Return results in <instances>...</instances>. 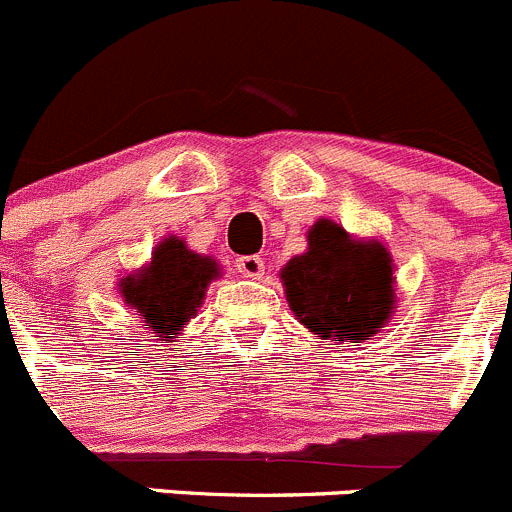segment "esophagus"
<instances>
[{"mask_svg": "<svg viewBox=\"0 0 512 512\" xmlns=\"http://www.w3.org/2000/svg\"><path fill=\"white\" fill-rule=\"evenodd\" d=\"M236 268H239L241 276L261 278L263 276V258L261 256H241L239 261H236Z\"/></svg>", "mask_w": 512, "mask_h": 512, "instance_id": "esophagus-1", "label": "esophagus"}]
</instances>
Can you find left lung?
<instances>
[{
	"label": "left lung",
	"instance_id": "obj_1",
	"mask_svg": "<svg viewBox=\"0 0 512 512\" xmlns=\"http://www.w3.org/2000/svg\"><path fill=\"white\" fill-rule=\"evenodd\" d=\"M281 281L298 321L323 341H368L396 308L386 246L353 239L331 219L311 226L308 251L281 268Z\"/></svg>",
	"mask_w": 512,
	"mask_h": 512
}]
</instances>
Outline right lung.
I'll use <instances>...</instances> for the list:
<instances>
[{
  "label": "right lung",
  "mask_w": 512,
  "mask_h": 512,
  "mask_svg": "<svg viewBox=\"0 0 512 512\" xmlns=\"http://www.w3.org/2000/svg\"><path fill=\"white\" fill-rule=\"evenodd\" d=\"M221 276L219 263L211 256L194 254L179 236H169L154 249L151 263L121 278V296L136 308L146 328L171 341L196 316L206 288Z\"/></svg>",
  "instance_id": "obj_1"
}]
</instances>
